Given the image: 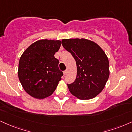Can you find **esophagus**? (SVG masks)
Returning <instances> with one entry per match:
<instances>
[{"label":"esophagus","mask_w":132,"mask_h":132,"mask_svg":"<svg viewBox=\"0 0 132 132\" xmlns=\"http://www.w3.org/2000/svg\"><path fill=\"white\" fill-rule=\"evenodd\" d=\"M67 70H65L64 71H63V75H66L67 74Z\"/></svg>","instance_id":"1"}]
</instances>
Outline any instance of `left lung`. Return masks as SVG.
<instances>
[{
  "label": "left lung",
  "instance_id": "obj_1",
  "mask_svg": "<svg viewBox=\"0 0 132 132\" xmlns=\"http://www.w3.org/2000/svg\"><path fill=\"white\" fill-rule=\"evenodd\" d=\"M62 46L76 61L77 73L73 83L67 84L70 93L80 100H89L103 90L110 76L109 61L95 42L86 38L62 40Z\"/></svg>",
  "mask_w": 132,
  "mask_h": 132
}]
</instances>
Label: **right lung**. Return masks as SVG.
Here are the masks:
<instances>
[{
  "label": "right lung",
  "mask_w": 132,
  "mask_h": 132,
  "mask_svg": "<svg viewBox=\"0 0 132 132\" xmlns=\"http://www.w3.org/2000/svg\"><path fill=\"white\" fill-rule=\"evenodd\" d=\"M61 41L42 39L34 42L21 55L19 61L18 78L24 90L34 98L43 99L56 90L62 71L54 54Z\"/></svg>",
  "instance_id": "obj_1"
}]
</instances>
